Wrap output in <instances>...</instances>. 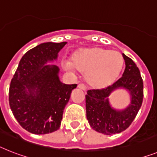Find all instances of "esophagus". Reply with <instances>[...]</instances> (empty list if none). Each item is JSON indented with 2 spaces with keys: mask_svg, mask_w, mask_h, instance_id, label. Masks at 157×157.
Segmentation results:
<instances>
[{
  "mask_svg": "<svg viewBox=\"0 0 157 157\" xmlns=\"http://www.w3.org/2000/svg\"><path fill=\"white\" fill-rule=\"evenodd\" d=\"M78 89H80V90H86V86H85L83 83L78 84Z\"/></svg>",
  "mask_w": 157,
  "mask_h": 157,
  "instance_id": "obj_1",
  "label": "esophagus"
}]
</instances>
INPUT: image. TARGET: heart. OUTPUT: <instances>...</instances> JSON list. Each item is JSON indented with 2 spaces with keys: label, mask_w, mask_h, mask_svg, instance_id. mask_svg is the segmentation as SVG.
I'll list each match as a JSON object with an SVG mask.
<instances>
[{
  "label": "heart",
  "mask_w": 157,
  "mask_h": 157,
  "mask_svg": "<svg viewBox=\"0 0 157 157\" xmlns=\"http://www.w3.org/2000/svg\"><path fill=\"white\" fill-rule=\"evenodd\" d=\"M124 59L117 51L99 47L80 49L71 57V63L63 64L67 71L73 69L86 73V78L90 86L103 88L111 85L122 70Z\"/></svg>",
  "instance_id": "heart-1"
}]
</instances>
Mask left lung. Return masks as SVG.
I'll use <instances>...</instances> for the list:
<instances>
[{
	"label": "left lung",
	"instance_id": "obj_1",
	"mask_svg": "<svg viewBox=\"0 0 157 157\" xmlns=\"http://www.w3.org/2000/svg\"><path fill=\"white\" fill-rule=\"evenodd\" d=\"M125 70L123 76L112 85L103 89L89 90L86 94V119L90 126L104 135L120 133L130 126L140 108L144 98V83L136 63L123 54ZM124 88L130 93L131 103L125 109L111 108L108 97L112 91Z\"/></svg>",
	"mask_w": 157,
	"mask_h": 157
}]
</instances>
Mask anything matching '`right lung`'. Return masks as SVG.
<instances>
[{"label":"right lung","mask_w":157,"mask_h":157,"mask_svg":"<svg viewBox=\"0 0 157 157\" xmlns=\"http://www.w3.org/2000/svg\"><path fill=\"white\" fill-rule=\"evenodd\" d=\"M67 42H45L29 50L21 59L12 78L9 92L10 106L24 129L41 135L60 128L66 105L77 84L63 83L59 68L46 65L56 60Z\"/></svg>","instance_id":"1"}]
</instances>
